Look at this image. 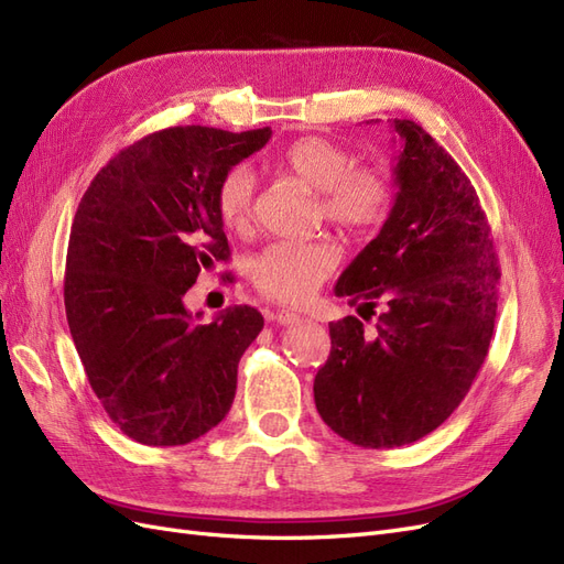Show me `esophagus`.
<instances>
[{
  "instance_id": "obj_1",
  "label": "esophagus",
  "mask_w": 564,
  "mask_h": 564,
  "mask_svg": "<svg viewBox=\"0 0 564 564\" xmlns=\"http://www.w3.org/2000/svg\"><path fill=\"white\" fill-rule=\"evenodd\" d=\"M275 319L280 322V324H296V322H301V315L296 313V311H280L278 315H275Z\"/></svg>"
}]
</instances>
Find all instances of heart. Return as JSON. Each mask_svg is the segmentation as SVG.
Listing matches in <instances>:
<instances>
[{"instance_id": "1", "label": "heart", "mask_w": 564, "mask_h": 564, "mask_svg": "<svg viewBox=\"0 0 564 564\" xmlns=\"http://www.w3.org/2000/svg\"><path fill=\"white\" fill-rule=\"evenodd\" d=\"M282 166L319 195L322 216L332 224L365 232L377 228L392 204L390 181L379 169L355 166L352 152L317 135H305L284 150ZM216 212L228 230H247L253 214V174L237 164L220 176ZM340 263L332 240L270 242L251 256L249 275L259 292L284 303H303Z\"/></svg>"}]
</instances>
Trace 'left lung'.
Segmentation results:
<instances>
[{"label":"left lung","instance_id":"1","mask_svg":"<svg viewBox=\"0 0 564 564\" xmlns=\"http://www.w3.org/2000/svg\"><path fill=\"white\" fill-rule=\"evenodd\" d=\"M390 127L395 202L334 289L365 319L381 313L371 334L352 315L329 324L313 386L322 421L369 449L409 445L452 416L487 357L501 278L468 176L412 119Z\"/></svg>","mask_w":564,"mask_h":564}]
</instances>
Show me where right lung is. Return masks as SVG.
<instances>
[{
  "label": "right lung",
  "mask_w": 564,
  "mask_h": 564,
  "mask_svg": "<svg viewBox=\"0 0 564 564\" xmlns=\"http://www.w3.org/2000/svg\"><path fill=\"white\" fill-rule=\"evenodd\" d=\"M270 127H172L115 155L84 193L67 242L65 315L112 423L150 447L187 445L226 419L237 365L263 315L235 305L209 324L185 308L199 270L228 261L216 187Z\"/></svg>",
  "instance_id": "obj_1"
}]
</instances>
